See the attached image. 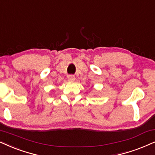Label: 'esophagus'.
Here are the masks:
<instances>
[{
	"mask_svg": "<svg viewBox=\"0 0 155 155\" xmlns=\"http://www.w3.org/2000/svg\"><path fill=\"white\" fill-rule=\"evenodd\" d=\"M68 80H70V81H74L75 80V75H68Z\"/></svg>",
	"mask_w": 155,
	"mask_h": 155,
	"instance_id": "1",
	"label": "esophagus"
}]
</instances>
